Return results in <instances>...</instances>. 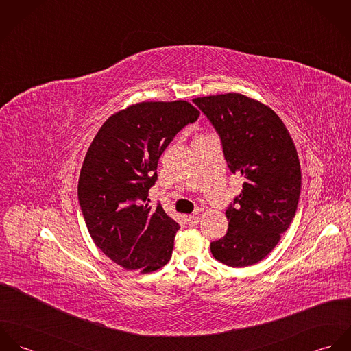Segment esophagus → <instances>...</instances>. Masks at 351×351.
I'll list each match as a JSON object with an SVG mask.
<instances>
[{
  "label": "esophagus",
  "instance_id": "1",
  "mask_svg": "<svg viewBox=\"0 0 351 351\" xmlns=\"http://www.w3.org/2000/svg\"><path fill=\"white\" fill-rule=\"evenodd\" d=\"M199 221H200V216L199 215H189L188 216V224L189 226H197L199 224Z\"/></svg>",
  "mask_w": 351,
  "mask_h": 351
}]
</instances>
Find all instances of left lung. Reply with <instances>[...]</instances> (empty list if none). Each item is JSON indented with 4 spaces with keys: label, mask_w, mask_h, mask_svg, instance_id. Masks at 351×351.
<instances>
[{
    "label": "left lung",
    "mask_w": 351,
    "mask_h": 351,
    "mask_svg": "<svg viewBox=\"0 0 351 351\" xmlns=\"http://www.w3.org/2000/svg\"><path fill=\"white\" fill-rule=\"evenodd\" d=\"M193 102L220 136L224 158L245 180L227 208V234L210 243L219 262L246 267L262 261L281 239L298 210L301 170L295 143L277 113L239 93Z\"/></svg>",
    "instance_id": "left-lung-1"
}]
</instances>
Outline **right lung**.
Wrapping results in <instances>:
<instances>
[{"label": "right lung", "instance_id": "right-lung-1", "mask_svg": "<svg viewBox=\"0 0 351 351\" xmlns=\"http://www.w3.org/2000/svg\"><path fill=\"white\" fill-rule=\"evenodd\" d=\"M200 112L188 101H145L112 114L95 136L78 181L89 234L109 259L151 273L171 258L180 230L160 204L149 205L158 160Z\"/></svg>", "mask_w": 351, "mask_h": 351}]
</instances>
